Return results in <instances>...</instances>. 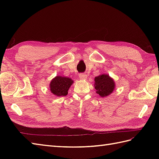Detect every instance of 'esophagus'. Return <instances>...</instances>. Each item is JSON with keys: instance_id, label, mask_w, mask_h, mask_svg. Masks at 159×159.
<instances>
[{"instance_id": "34e87169", "label": "esophagus", "mask_w": 159, "mask_h": 159, "mask_svg": "<svg viewBox=\"0 0 159 159\" xmlns=\"http://www.w3.org/2000/svg\"><path fill=\"white\" fill-rule=\"evenodd\" d=\"M87 76L85 74L83 73V74H79V78H80V79H81V80H85L87 79Z\"/></svg>"}]
</instances>
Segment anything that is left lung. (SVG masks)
<instances>
[{"label": "left lung", "instance_id": "left-lung-1", "mask_svg": "<svg viewBox=\"0 0 159 159\" xmlns=\"http://www.w3.org/2000/svg\"><path fill=\"white\" fill-rule=\"evenodd\" d=\"M94 87L96 89V93L101 98L107 97L112 93L116 87V83L109 74H103L96 76Z\"/></svg>", "mask_w": 159, "mask_h": 159}]
</instances>
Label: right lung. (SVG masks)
<instances>
[{
	"mask_svg": "<svg viewBox=\"0 0 159 159\" xmlns=\"http://www.w3.org/2000/svg\"><path fill=\"white\" fill-rule=\"evenodd\" d=\"M73 83L74 80L68 77L57 76L50 83V90L57 97L66 96Z\"/></svg>",
	"mask_w": 159,
	"mask_h": 159,
	"instance_id": "1",
	"label": "right lung"
}]
</instances>
